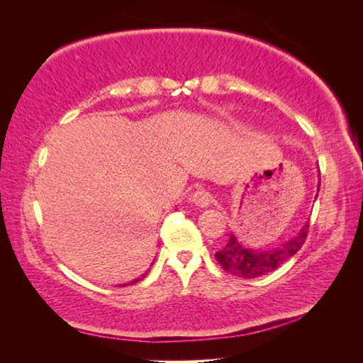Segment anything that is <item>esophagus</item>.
<instances>
[{"mask_svg": "<svg viewBox=\"0 0 363 363\" xmlns=\"http://www.w3.org/2000/svg\"><path fill=\"white\" fill-rule=\"evenodd\" d=\"M192 201L200 208H206L213 203V195L208 189H199L192 196Z\"/></svg>", "mask_w": 363, "mask_h": 363, "instance_id": "esophagus-1", "label": "esophagus"}]
</instances>
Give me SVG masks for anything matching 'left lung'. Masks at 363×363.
<instances>
[{
  "label": "left lung",
  "mask_w": 363,
  "mask_h": 363,
  "mask_svg": "<svg viewBox=\"0 0 363 363\" xmlns=\"http://www.w3.org/2000/svg\"><path fill=\"white\" fill-rule=\"evenodd\" d=\"M318 190H320V184H318ZM307 232H309V223H306L298 235H294L284 247L267 251H255L245 248L237 240V237L230 233L224 248H220L214 256H216V261L220 264V267L225 272L235 275V277L256 279L272 272V270L281 266L286 259H290L291 256L296 255L306 242Z\"/></svg>",
  "instance_id": "1"
}]
</instances>
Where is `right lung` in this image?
<instances>
[{"label": "right lung", "mask_w": 363, "mask_h": 363, "mask_svg": "<svg viewBox=\"0 0 363 363\" xmlns=\"http://www.w3.org/2000/svg\"><path fill=\"white\" fill-rule=\"evenodd\" d=\"M136 281H139V279H136V280H133V281H131V284H136ZM125 285H126V284H125Z\"/></svg>", "instance_id": "add662e5"}]
</instances>
